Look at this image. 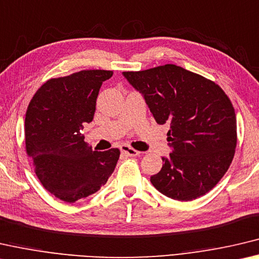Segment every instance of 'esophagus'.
I'll return each mask as SVG.
<instances>
[{
  "label": "esophagus",
  "instance_id": "1",
  "mask_svg": "<svg viewBox=\"0 0 259 259\" xmlns=\"http://www.w3.org/2000/svg\"><path fill=\"white\" fill-rule=\"evenodd\" d=\"M120 150H121V152H124V154H126L127 156H131V157H135V156L140 155V151L135 150L134 148H131L130 146H127V145H122L120 147Z\"/></svg>",
  "mask_w": 259,
  "mask_h": 259
}]
</instances>
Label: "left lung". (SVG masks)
<instances>
[{
	"instance_id": "left-lung-1",
	"label": "left lung",
	"mask_w": 259,
	"mask_h": 259,
	"mask_svg": "<svg viewBox=\"0 0 259 259\" xmlns=\"http://www.w3.org/2000/svg\"><path fill=\"white\" fill-rule=\"evenodd\" d=\"M122 74L145 97L157 124L169 126L172 152L150 177L154 187L178 201L210 192L230 167L237 141L235 111L225 92L175 64Z\"/></svg>"
}]
</instances>
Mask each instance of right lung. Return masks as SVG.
Segmentation results:
<instances>
[{"instance_id":"add662e5","label":"right lung","mask_w":259,"mask_h":259,"mask_svg":"<svg viewBox=\"0 0 259 259\" xmlns=\"http://www.w3.org/2000/svg\"><path fill=\"white\" fill-rule=\"evenodd\" d=\"M112 71L82 70L53 78L36 91L25 117L26 154L42 186L59 200L73 203L107 184L120 151H93L81 134L91 122L96 99Z\"/></svg>"}]
</instances>
